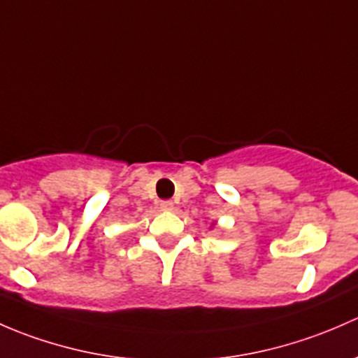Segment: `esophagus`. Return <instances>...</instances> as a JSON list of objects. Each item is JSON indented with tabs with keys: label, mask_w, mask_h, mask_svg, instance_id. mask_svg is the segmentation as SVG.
Returning <instances> with one entry per match:
<instances>
[{
	"label": "esophagus",
	"mask_w": 358,
	"mask_h": 358,
	"mask_svg": "<svg viewBox=\"0 0 358 358\" xmlns=\"http://www.w3.org/2000/svg\"><path fill=\"white\" fill-rule=\"evenodd\" d=\"M160 208L162 210H172L174 208V203H172L171 200H164V201H160Z\"/></svg>",
	"instance_id": "1"
}]
</instances>
